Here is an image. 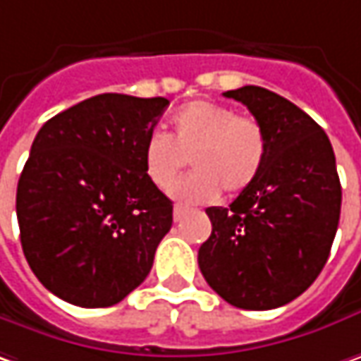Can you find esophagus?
<instances>
[{
  "mask_svg": "<svg viewBox=\"0 0 361 361\" xmlns=\"http://www.w3.org/2000/svg\"><path fill=\"white\" fill-rule=\"evenodd\" d=\"M188 212H190L188 206H183V204H176V206H173V220H176V222H180L181 218H183Z\"/></svg>",
  "mask_w": 361,
  "mask_h": 361,
  "instance_id": "obj_1",
  "label": "esophagus"
}]
</instances>
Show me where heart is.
<instances>
[{
	"label": "heart",
	"mask_w": 361,
	"mask_h": 361,
	"mask_svg": "<svg viewBox=\"0 0 361 361\" xmlns=\"http://www.w3.org/2000/svg\"><path fill=\"white\" fill-rule=\"evenodd\" d=\"M173 135L151 131L143 139L147 180L165 190L190 157L194 173L169 190L180 202H212L224 190L238 196L260 176L269 155V135L259 118L236 115L230 106L192 101L171 117Z\"/></svg>",
	"instance_id": "1"
}]
</instances>
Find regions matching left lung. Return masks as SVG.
Wrapping results in <instances>:
<instances>
[{
  "label": "left lung",
  "instance_id": "8db88e82",
  "mask_svg": "<svg viewBox=\"0 0 361 361\" xmlns=\"http://www.w3.org/2000/svg\"><path fill=\"white\" fill-rule=\"evenodd\" d=\"M224 97L262 123L269 155L228 208L206 210L212 234L197 264L230 305L276 309L305 293L327 262L341 212L336 155L322 127L281 94L243 87Z\"/></svg>",
  "mask_w": 361,
  "mask_h": 361
}]
</instances>
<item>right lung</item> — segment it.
Returning a JSON list of instances; mask_svg holds the SVG:
<instances>
[{
    "label": "right lung",
    "mask_w": 361,
    "mask_h": 361,
    "mask_svg": "<svg viewBox=\"0 0 361 361\" xmlns=\"http://www.w3.org/2000/svg\"><path fill=\"white\" fill-rule=\"evenodd\" d=\"M169 104L106 92L39 129L18 181L25 260L72 305L111 307L137 289L173 222L171 200L143 169V139Z\"/></svg>",
    "instance_id": "obj_1"
}]
</instances>
